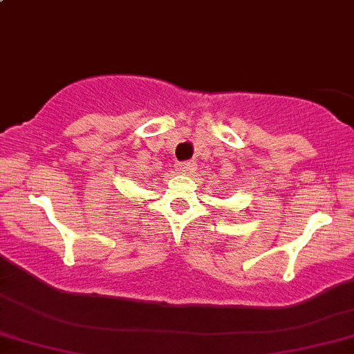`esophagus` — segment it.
<instances>
[{
	"instance_id": "obj_1",
	"label": "esophagus",
	"mask_w": 354,
	"mask_h": 354,
	"mask_svg": "<svg viewBox=\"0 0 354 354\" xmlns=\"http://www.w3.org/2000/svg\"><path fill=\"white\" fill-rule=\"evenodd\" d=\"M177 170L180 174H185V176H190V174L195 170V164L194 162H182L177 165Z\"/></svg>"
}]
</instances>
